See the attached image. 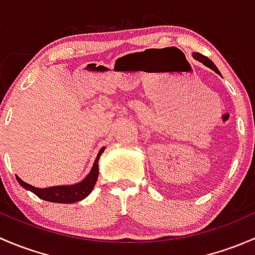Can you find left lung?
Instances as JSON below:
<instances>
[{
    "label": "left lung",
    "mask_w": 255,
    "mask_h": 255,
    "mask_svg": "<svg viewBox=\"0 0 255 255\" xmlns=\"http://www.w3.org/2000/svg\"><path fill=\"white\" fill-rule=\"evenodd\" d=\"M192 56H194V58L196 59L197 61H200V63L204 64L205 66H207V68H210L211 70L215 71L216 74L221 75V73H220V70H218V69H217V66H216L215 64L212 63V60H210V59H208L207 56L202 55V54H200V53H194V54H192Z\"/></svg>",
    "instance_id": "obj_1"
}]
</instances>
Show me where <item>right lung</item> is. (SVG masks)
Listing matches in <instances>:
<instances>
[{
    "label": "right lung",
    "instance_id": "1",
    "mask_svg": "<svg viewBox=\"0 0 255 255\" xmlns=\"http://www.w3.org/2000/svg\"><path fill=\"white\" fill-rule=\"evenodd\" d=\"M104 150L105 148L100 149L96 160H95L89 175L85 177L81 182H78L75 185H63V186H51L45 187V189H39V187H34L32 185L27 184V182H24L18 176H16V179L20 186L24 187L25 190L32 191L39 199L45 200V201L49 202H56V204H74V202L84 200L94 190L97 177H99V159L101 154L104 153Z\"/></svg>",
    "mask_w": 255,
    "mask_h": 255
}]
</instances>
